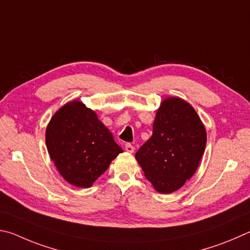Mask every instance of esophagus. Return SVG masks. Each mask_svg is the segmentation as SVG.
<instances>
[{
  "mask_svg": "<svg viewBox=\"0 0 250 250\" xmlns=\"http://www.w3.org/2000/svg\"><path fill=\"white\" fill-rule=\"evenodd\" d=\"M125 150L127 151V152H129V154H133L134 150H135V148H134L133 145H130V144H126V145H125Z\"/></svg>",
  "mask_w": 250,
  "mask_h": 250,
  "instance_id": "1",
  "label": "esophagus"
}]
</instances>
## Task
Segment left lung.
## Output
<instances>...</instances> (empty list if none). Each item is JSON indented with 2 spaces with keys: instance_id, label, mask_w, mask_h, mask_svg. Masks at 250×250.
Instances as JSON below:
<instances>
[{
  "instance_id": "obj_1",
  "label": "left lung",
  "mask_w": 250,
  "mask_h": 250,
  "mask_svg": "<svg viewBox=\"0 0 250 250\" xmlns=\"http://www.w3.org/2000/svg\"><path fill=\"white\" fill-rule=\"evenodd\" d=\"M207 130L190 103L177 96L161 102L152 135L135 154L159 193H172L193 176L204 154Z\"/></svg>"
}]
</instances>
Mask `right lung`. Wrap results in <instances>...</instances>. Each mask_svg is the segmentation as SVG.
Masks as SVG:
<instances>
[{
  "label": "right lung",
  "instance_id": "right-lung-1",
  "mask_svg": "<svg viewBox=\"0 0 250 250\" xmlns=\"http://www.w3.org/2000/svg\"><path fill=\"white\" fill-rule=\"evenodd\" d=\"M50 159L65 181L90 188L123 152L96 113L79 100L65 103L46 128Z\"/></svg>",
  "mask_w": 250,
  "mask_h": 250
}]
</instances>
